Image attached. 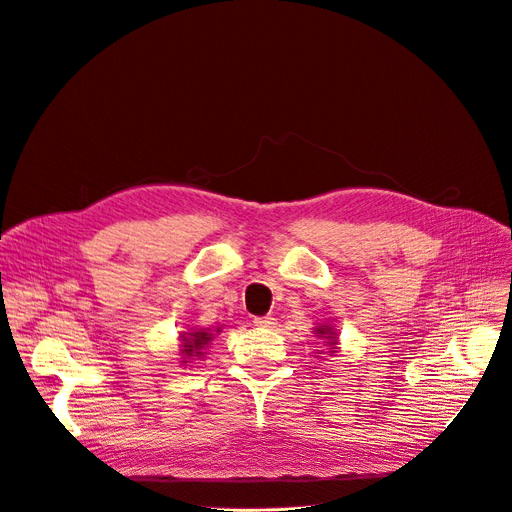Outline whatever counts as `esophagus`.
Returning <instances> with one entry per match:
<instances>
[{"label":"esophagus","mask_w":512,"mask_h":512,"mask_svg":"<svg viewBox=\"0 0 512 512\" xmlns=\"http://www.w3.org/2000/svg\"><path fill=\"white\" fill-rule=\"evenodd\" d=\"M253 322H255V327L269 329V327H273V324H275V318L273 316H257Z\"/></svg>","instance_id":"34e87169"}]
</instances>
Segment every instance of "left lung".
<instances>
[{
  "mask_svg": "<svg viewBox=\"0 0 512 512\" xmlns=\"http://www.w3.org/2000/svg\"><path fill=\"white\" fill-rule=\"evenodd\" d=\"M314 333H316V337H324V339H327L329 345H331V349H337L339 337H337V333L333 331V327H327V324H322V327L314 329ZM331 353H335V351H331Z\"/></svg>",
  "mask_w": 512,
  "mask_h": 512,
  "instance_id": "8db88e82",
  "label": "left lung"
}]
</instances>
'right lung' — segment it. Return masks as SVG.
<instances>
[{"label":"right lung","mask_w":512,"mask_h":512,"mask_svg":"<svg viewBox=\"0 0 512 512\" xmlns=\"http://www.w3.org/2000/svg\"><path fill=\"white\" fill-rule=\"evenodd\" d=\"M216 333H220V329H216ZM214 339V335L206 329L200 331H192V333H183L181 335V355H183V363H188L185 359L190 357H202L204 349L208 347V343Z\"/></svg>","instance_id":"add662e5"}]
</instances>
